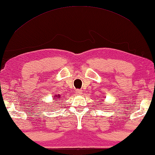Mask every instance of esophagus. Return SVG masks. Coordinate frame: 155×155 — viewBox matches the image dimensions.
Segmentation results:
<instances>
[{"label":"esophagus","instance_id":"esophagus-1","mask_svg":"<svg viewBox=\"0 0 155 155\" xmlns=\"http://www.w3.org/2000/svg\"><path fill=\"white\" fill-rule=\"evenodd\" d=\"M76 93H77L78 95H81L82 90H76Z\"/></svg>","mask_w":155,"mask_h":155}]
</instances>
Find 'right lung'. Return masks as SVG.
<instances>
[{
    "mask_svg": "<svg viewBox=\"0 0 155 155\" xmlns=\"http://www.w3.org/2000/svg\"><path fill=\"white\" fill-rule=\"evenodd\" d=\"M59 97H60V96H59ZM59 97H58V99H59Z\"/></svg>",
    "mask_w": 155,
    "mask_h": 155,
    "instance_id": "add662e5",
    "label": "right lung"
}]
</instances>
